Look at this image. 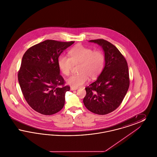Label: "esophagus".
Segmentation results:
<instances>
[{
  "mask_svg": "<svg viewBox=\"0 0 157 157\" xmlns=\"http://www.w3.org/2000/svg\"><path fill=\"white\" fill-rule=\"evenodd\" d=\"M78 88H74V87H71V90H77Z\"/></svg>",
  "mask_w": 157,
  "mask_h": 157,
  "instance_id": "1",
  "label": "esophagus"
}]
</instances>
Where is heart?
<instances>
[{
	"label": "heart",
	"mask_w": 157,
	"mask_h": 157,
	"mask_svg": "<svg viewBox=\"0 0 157 157\" xmlns=\"http://www.w3.org/2000/svg\"><path fill=\"white\" fill-rule=\"evenodd\" d=\"M69 57L62 55L58 59V66L61 72L66 76L71 74L73 65L80 63L79 74L72 75L67 78V84L74 88L82 86L88 81L97 78L103 70L105 55L100 50L77 45L69 52Z\"/></svg>",
	"instance_id": "1"
}]
</instances>
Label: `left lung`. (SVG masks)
<instances>
[{"instance_id": "8db88e82", "label": "left lung", "mask_w": 157, "mask_h": 157, "mask_svg": "<svg viewBox=\"0 0 157 157\" xmlns=\"http://www.w3.org/2000/svg\"><path fill=\"white\" fill-rule=\"evenodd\" d=\"M89 42L101 46L105 53V67L95 82L85 88L83 102L90 112L106 115L115 111L127 94L129 86L127 60L116 46L99 39Z\"/></svg>"}]
</instances>
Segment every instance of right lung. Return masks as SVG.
I'll list each match as a JSON object with an SVG mask.
<instances>
[{
    "label": "right lung",
    "instance_id": "add662e5",
    "mask_svg": "<svg viewBox=\"0 0 157 157\" xmlns=\"http://www.w3.org/2000/svg\"><path fill=\"white\" fill-rule=\"evenodd\" d=\"M74 43L46 40L30 47L23 55L18 81L25 100L35 111L51 115L63 108L70 86L64 85L58 58Z\"/></svg>",
    "mask_w": 157,
    "mask_h": 157
}]
</instances>
